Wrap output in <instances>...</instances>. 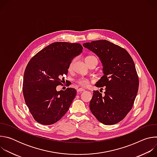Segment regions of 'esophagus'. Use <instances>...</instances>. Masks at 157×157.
<instances>
[{
	"instance_id": "1",
	"label": "esophagus",
	"mask_w": 157,
	"mask_h": 157,
	"mask_svg": "<svg viewBox=\"0 0 157 157\" xmlns=\"http://www.w3.org/2000/svg\"><path fill=\"white\" fill-rule=\"evenodd\" d=\"M85 90L84 89H82V88H79L78 90H77V92H78V93H81V92H82V91H84Z\"/></svg>"
}]
</instances>
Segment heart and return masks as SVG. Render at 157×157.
Here are the masks:
<instances>
[{
  "label": "heart",
  "instance_id": "heart-1",
  "mask_svg": "<svg viewBox=\"0 0 157 157\" xmlns=\"http://www.w3.org/2000/svg\"><path fill=\"white\" fill-rule=\"evenodd\" d=\"M86 62L87 63V64H91V63H95L96 64V65L98 64V62H99V59L98 58V57L95 56H93V55H89V56H87L86 58ZM73 63H74V61H72L70 65H69V70H71L73 68ZM78 82L82 86H84V87H86V86H87L89 83V81L87 79H85V78H81V79H79L78 81Z\"/></svg>",
  "mask_w": 157,
  "mask_h": 157
}]
</instances>
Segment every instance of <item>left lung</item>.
<instances>
[{"mask_svg":"<svg viewBox=\"0 0 157 157\" xmlns=\"http://www.w3.org/2000/svg\"><path fill=\"white\" fill-rule=\"evenodd\" d=\"M82 45L97 55L103 66L104 76L96 86L105 87V95L93 91L90 110L102 124H116L129 113L138 92L139 80L135 64L127 50L107 40Z\"/></svg>","mask_w":157,"mask_h":157,"instance_id":"left-lung-1","label":"left lung"}]
</instances>
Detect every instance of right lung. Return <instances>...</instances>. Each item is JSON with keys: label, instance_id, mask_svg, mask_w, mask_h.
<instances>
[{"label": "right lung", "instance_id": "add662e5", "mask_svg": "<svg viewBox=\"0 0 157 157\" xmlns=\"http://www.w3.org/2000/svg\"><path fill=\"white\" fill-rule=\"evenodd\" d=\"M79 43L55 42L37 53L24 75L23 94L34 119L43 125L58 122L68 110L76 94L74 88L56 91L68 74L71 60L81 53ZM62 79H61V78Z\"/></svg>", "mask_w": 157, "mask_h": 157}]
</instances>
